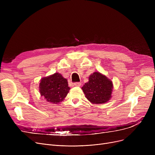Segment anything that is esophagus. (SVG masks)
Listing matches in <instances>:
<instances>
[{
	"mask_svg": "<svg viewBox=\"0 0 155 155\" xmlns=\"http://www.w3.org/2000/svg\"><path fill=\"white\" fill-rule=\"evenodd\" d=\"M81 85H82V84H81L80 82H76L74 84V85L76 87H80Z\"/></svg>",
	"mask_w": 155,
	"mask_h": 155,
	"instance_id": "esophagus-1",
	"label": "esophagus"
}]
</instances>
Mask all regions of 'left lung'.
<instances>
[{"instance_id":"1","label":"left lung","mask_w":155,"mask_h":155,"mask_svg":"<svg viewBox=\"0 0 155 155\" xmlns=\"http://www.w3.org/2000/svg\"><path fill=\"white\" fill-rule=\"evenodd\" d=\"M85 96L93 104H102L112 97L113 84L106 76L100 72H94L88 77V82L82 87Z\"/></svg>"}]
</instances>
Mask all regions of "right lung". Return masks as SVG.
I'll use <instances>...</instances> for the list:
<instances>
[{"mask_svg": "<svg viewBox=\"0 0 155 155\" xmlns=\"http://www.w3.org/2000/svg\"><path fill=\"white\" fill-rule=\"evenodd\" d=\"M39 92L44 99L51 104H58L67 97L70 88L68 81L60 73L56 72L40 80Z\"/></svg>", "mask_w": 155, "mask_h": 155, "instance_id": "add662e5", "label": "right lung"}]
</instances>
